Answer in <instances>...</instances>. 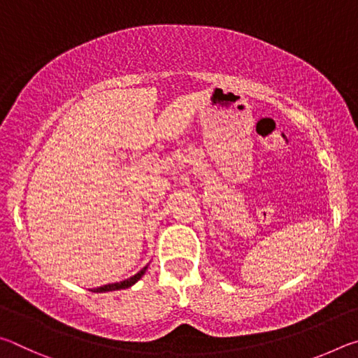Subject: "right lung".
I'll list each match as a JSON object with an SVG mask.
<instances>
[{"mask_svg":"<svg viewBox=\"0 0 358 358\" xmlns=\"http://www.w3.org/2000/svg\"><path fill=\"white\" fill-rule=\"evenodd\" d=\"M148 265L143 266V268L136 273L134 276H131L129 280H124V281H120V282H113V284H106V286H101L98 289H94L93 292H112V290H120V289H128L131 286H134V284L141 280V278L145 275V271H147Z\"/></svg>","mask_w":358,"mask_h":358,"instance_id":"1","label":"right lung"}]
</instances>
